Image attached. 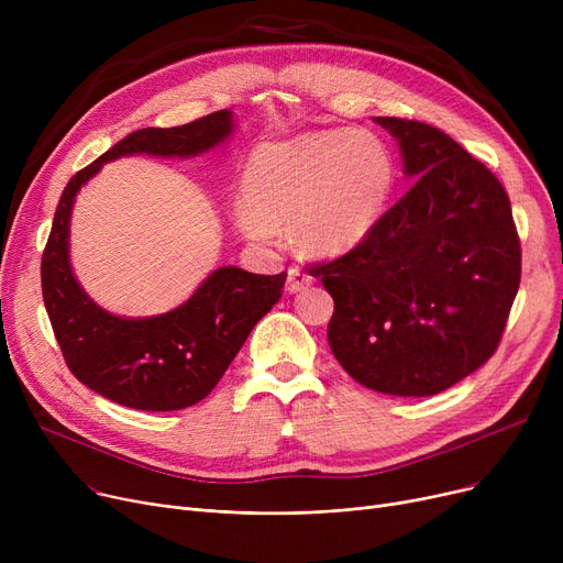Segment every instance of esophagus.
<instances>
[{
    "label": "esophagus",
    "mask_w": 563,
    "mask_h": 563,
    "mask_svg": "<svg viewBox=\"0 0 563 563\" xmlns=\"http://www.w3.org/2000/svg\"><path fill=\"white\" fill-rule=\"evenodd\" d=\"M312 285V276L310 274H306V272H301L299 266H291V269L287 272V291L289 294H294V291H301V289H306V287H310Z\"/></svg>",
    "instance_id": "1"
}]
</instances>
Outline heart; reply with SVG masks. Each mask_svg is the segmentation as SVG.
<instances>
[{
    "label": "heart",
    "mask_w": 563,
    "mask_h": 563,
    "mask_svg": "<svg viewBox=\"0 0 563 563\" xmlns=\"http://www.w3.org/2000/svg\"><path fill=\"white\" fill-rule=\"evenodd\" d=\"M393 177L386 143L367 130L264 143L249 159L236 223L257 244H274L280 225H294L306 253L335 257L374 230Z\"/></svg>",
    "instance_id": "b5f03b06"
}]
</instances>
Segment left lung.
Returning <instances> with one entry per match:
<instances>
[{"mask_svg":"<svg viewBox=\"0 0 563 563\" xmlns=\"http://www.w3.org/2000/svg\"><path fill=\"white\" fill-rule=\"evenodd\" d=\"M412 187L346 255L310 266L335 301L329 344L361 386L431 397L482 367L520 287V240L497 177L427 123L376 115Z\"/></svg>","mask_w":563,"mask_h":563,"instance_id":"1","label":"left lung"}]
</instances>
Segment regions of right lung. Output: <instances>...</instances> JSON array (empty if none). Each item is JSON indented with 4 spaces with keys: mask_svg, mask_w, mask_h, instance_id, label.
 <instances>
[{
    "mask_svg": "<svg viewBox=\"0 0 563 563\" xmlns=\"http://www.w3.org/2000/svg\"><path fill=\"white\" fill-rule=\"evenodd\" d=\"M234 132L223 109L180 128H145L81 168L62 194L43 253V301L70 372L86 388L136 410H180L214 390L255 323L280 299L287 274L219 266L177 308L121 317L100 308L73 274L70 217L79 189L102 164L130 157H198Z\"/></svg>",
    "mask_w": 563,
    "mask_h": 563,
    "instance_id": "add662e5",
    "label": "right lung"
}]
</instances>
